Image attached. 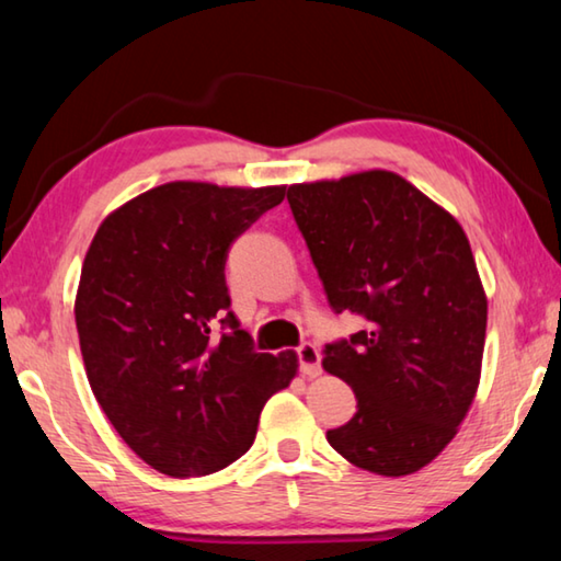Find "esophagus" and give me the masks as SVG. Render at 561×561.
<instances>
[{"label":"esophagus","mask_w":561,"mask_h":561,"mask_svg":"<svg viewBox=\"0 0 561 561\" xmlns=\"http://www.w3.org/2000/svg\"><path fill=\"white\" fill-rule=\"evenodd\" d=\"M297 356H299V368L304 376L317 378L321 374V356H319V348L314 344H301L297 348Z\"/></svg>","instance_id":"esophagus-1"}]
</instances>
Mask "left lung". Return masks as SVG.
Listing matches in <instances>:
<instances>
[{"label":"left lung","instance_id":"1","mask_svg":"<svg viewBox=\"0 0 561 561\" xmlns=\"http://www.w3.org/2000/svg\"><path fill=\"white\" fill-rule=\"evenodd\" d=\"M331 309L366 329L324 348V371L356 393L327 433L356 468L401 478L438 458L478 393L488 297L455 217L391 170L289 185Z\"/></svg>","mask_w":561,"mask_h":561}]
</instances>
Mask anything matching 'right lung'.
Segmentation results:
<instances>
[{"label":"right lung","mask_w":561,"mask_h":561,"mask_svg":"<svg viewBox=\"0 0 561 561\" xmlns=\"http://www.w3.org/2000/svg\"><path fill=\"white\" fill-rule=\"evenodd\" d=\"M284 190L175 180L121 205L91 240L73 304L91 391L170 478L242 458L267 398L297 376L294 351H254L225 284L230 244Z\"/></svg>","instance_id":"1"}]
</instances>
